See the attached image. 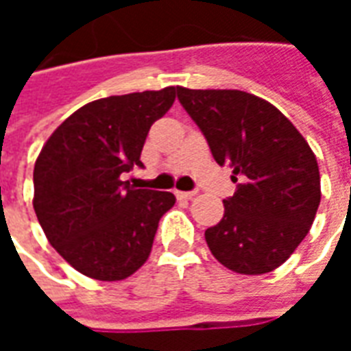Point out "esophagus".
Wrapping results in <instances>:
<instances>
[{"label": "esophagus", "instance_id": "34e87169", "mask_svg": "<svg viewBox=\"0 0 351 351\" xmlns=\"http://www.w3.org/2000/svg\"><path fill=\"white\" fill-rule=\"evenodd\" d=\"M197 191H176V197L178 199H193Z\"/></svg>", "mask_w": 351, "mask_h": 351}]
</instances>
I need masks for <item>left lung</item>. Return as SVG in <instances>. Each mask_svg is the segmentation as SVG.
Returning <instances> with one entry per match:
<instances>
[{"label": "left lung", "mask_w": 351, "mask_h": 351, "mask_svg": "<svg viewBox=\"0 0 351 351\" xmlns=\"http://www.w3.org/2000/svg\"><path fill=\"white\" fill-rule=\"evenodd\" d=\"M218 165L233 167L235 193L205 231L213 256L241 274L284 263L310 231L322 190L308 143L269 101L241 90L176 88Z\"/></svg>", "instance_id": "left-lung-1"}]
</instances>
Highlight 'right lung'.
<instances>
[{"mask_svg":"<svg viewBox=\"0 0 351 351\" xmlns=\"http://www.w3.org/2000/svg\"><path fill=\"white\" fill-rule=\"evenodd\" d=\"M176 88L92 101L43 146L34 169V208L49 243L90 278L131 276L150 256L171 191L135 190L122 175L138 165L146 135L173 107Z\"/></svg>","mask_w":351,"mask_h":351,"instance_id":"1","label":"right lung"}]
</instances>
